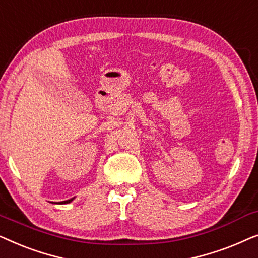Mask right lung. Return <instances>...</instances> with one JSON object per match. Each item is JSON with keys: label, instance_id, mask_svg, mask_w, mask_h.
<instances>
[{"label": "right lung", "instance_id": "1", "mask_svg": "<svg viewBox=\"0 0 258 258\" xmlns=\"http://www.w3.org/2000/svg\"><path fill=\"white\" fill-rule=\"evenodd\" d=\"M74 199H70V200H68V201H63V202H61V204H66V203H70L72 202Z\"/></svg>", "mask_w": 258, "mask_h": 258}]
</instances>
